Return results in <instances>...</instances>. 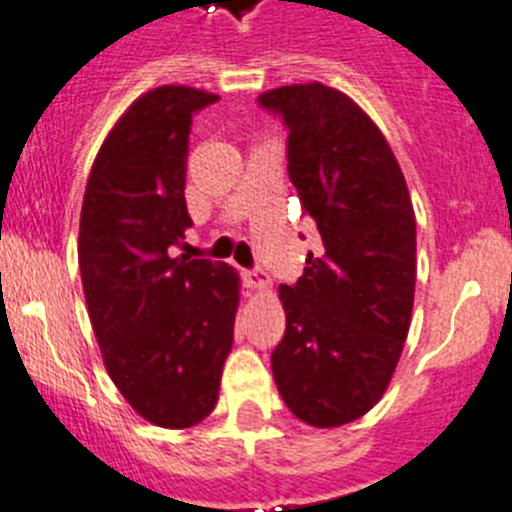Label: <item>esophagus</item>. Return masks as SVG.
<instances>
[{"label":"esophagus","mask_w":512,"mask_h":512,"mask_svg":"<svg viewBox=\"0 0 512 512\" xmlns=\"http://www.w3.org/2000/svg\"><path fill=\"white\" fill-rule=\"evenodd\" d=\"M242 280H245V285L252 287V290H267V287H270V275H267L262 267L245 270L242 272Z\"/></svg>","instance_id":"esophagus-1"}]
</instances>
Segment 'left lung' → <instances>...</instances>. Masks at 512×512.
Returning <instances> with one entry per match:
<instances>
[{
    "label": "left lung",
    "mask_w": 512,
    "mask_h": 512,
    "mask_svg": "<svg viewBox=\"0 0 512 512\" xmlns=\"http://www.w3.org/2000/svg\"><path fill=\"white\" fill-rule=\"evenodd\" d=\"M287 127V172L322 240L280 285L272 375L307 425L362 418L388 390L415 300V212L393 150L347 94L320 82L257 97Z\"/></svg>",
    "instance_id": "obj_1"
}]
</instances>
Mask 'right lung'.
Returning <instances> with one entry per match:
<instances>
[{"label":"right lung","instance_id":"add662e5","mask_svg":"<svg viewBox=\"0 0 512 512\" xmlns=\"http://www.w3.org/2000/svg\"><path fill=\"white\" fill-rule=\"evenodd\" d=\"M217 99L175 84L142 94L104 140L79 217V272L104 367L142 418L172 430L215 410L240 302L230 265L175 257L192 225V114Z\"/></svg>","mask_w":512,"mask_h":512}]
</instances>
